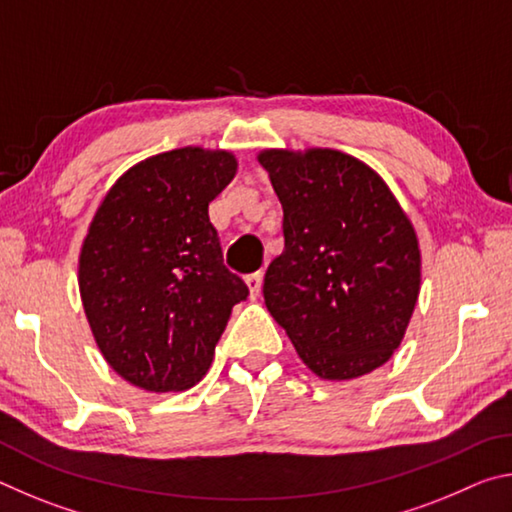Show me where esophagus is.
Listing matches in <instances>:
<instances>
[{"mask_svg":"<svg viewBox=\"0 0 512 512\" xmlns=\"http://www.w3.org/2000/svg\"><path fill=\"white\" fill-rule=\"evenodd\" d=\"M246 284H248V291H250V298H257L259 293H262V284H264V273L257 271L253 275L246 277Z\"/></svg>","mask_w":512,"mask_h":512,"instance_id":"obj_1","label":"esophagus"}]
</instances>
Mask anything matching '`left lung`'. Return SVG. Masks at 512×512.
<instances>
[{
	"instance_id": "obj_1",
	"label": "left lung",
	"mask_w": 512,
	"mask_h": 512,
	"mask_svg": "<svg viewBox=\"0 0 512 512\" xmlns=\"http://www.w3.org/2000/svg\"><path fill=\"white\" fill-rule=\"evenodd\" d=\"M257 160L284 212L266 309L318 377L345 381L384 366L420 293L409 216L379 173L348 153L266 149Z\"/></svg>"
}]
</instances>
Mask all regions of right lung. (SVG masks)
Here are the masks:
<instances>
[{"instance_id": "right-lung-1", "label": "right lung", "mask_w": 512, "mask_h": 512, "mask_svg": "<svg viewBox=\"0 0 512 512\" xmlns=\"http://www.w3.org/2000/svg\"><path fill=\"white\" fill-rule=\"evenodd\" d=\"M235 173L230 151L185 146L137 162L103 196L81 246L79 289L103 359L128 384L192 388L232 307L248 298L207 214Z\"/></svg>"}]
</instances>
